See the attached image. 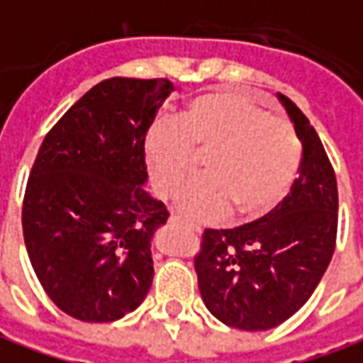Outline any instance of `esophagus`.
<instances>
[{
  "label": "esophagus",
  "mask_w": 363,
  "mask_h": 363,
  "mask_svg": "<svg viewBox=\"0 0 363 363\" xmlns=\"http://www.w3.org/2000/svg\"><path fill=\"white\" fill-rule=\"evenodd\" d=\"M171 224L173 225H182V228H186V230H190V232H194V234H199L200 228L196 224H189V222H184L182 218L179 216H171Z\"/></svg>",
  "instance_id": "esophagus-1"
}]
</instances>
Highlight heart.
I'll return each instance as SVG.
<instances>
[{
    "instance_id": "heart-1",
    "label": "heart",
    "mask_w": 363,
    "mask_h": 363,
    "mask_svg": "<svg viewBox=\"0 0 363 363\" xmlns=\"http://www.w3.org/2000/svg\"><path fill=\"white\" fill-rule=\"evenodd\" d=\"M208 177L179 196L184 214L204 220L255 218L277 206L295 182L301 141L285 118L252 96L210 92L192 98L169 123L149 129L147 169L161 196H174L199 173Z\"/></svg>"
}]
</instances>
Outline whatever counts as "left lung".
Here are the masks:
<instances>
[{
    "instance_id": "left-lung-1",
    "label": "left lung",
    "mask_w": 363,
    "mask_h": 363,
    "mask_svg": "<svg viewBox=\"0 0 363 363\" xmlns=\"http://www.w3.org/2000/svg\"><path fill=\"white\" fill-rule=\"evenodd\" d=\"M303 143L298 179L259 220L202 232L194 255L208 311L232 328L269 330L289 320L320 283L338 232V184L316 129L279 94Z\"/></svg>"
}]
</instances>
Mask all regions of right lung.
<instances>
[{
  "mask_svg": "<svg viewBox=\"0 0 363 363\" xmlns=\"http://www.w3.org/2000/svg\"><path fill=\"white\" fill-rule=\"evenodd\" d=\"M173 90L167 78H108L43 139L23 238L45 293L72 318L118 320L151 289V240L169 210L141 189L145 135Z\"/></svg>",
  "mask_w": 363,
  "mask_h": 363,
  "instance_id": "1",
  "label": "right lung"
}]
</instances>
